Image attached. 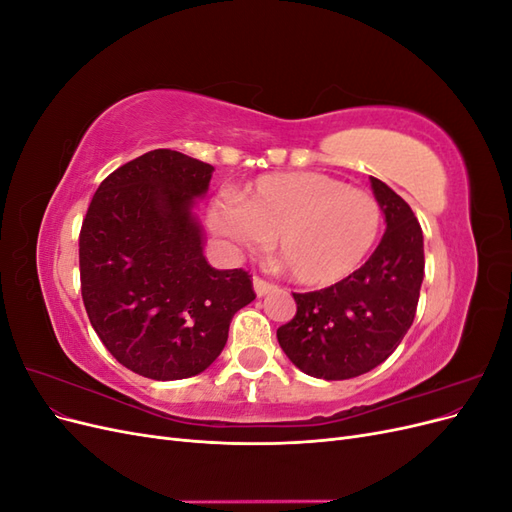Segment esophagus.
<instances>
[{
  "instance_id": "esophagus-1",
  "label": "esophagus",
  "mask_w": 512,
  "mask_h": 512,
  "mask_svg": "<svg viewBox=\"0 0 512 512\" xmlns=\"http://www.w3.org/2000/svg\"><path fill=\"white\" fill-rule=\"evenodd\" d=\"M254 290H256L258 297H265V294H269V292L273 290V284H271V282H267L265 277L254 275Z\"/></svg>"
}]
</instances>
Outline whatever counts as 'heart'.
<instances>
[{
	"mask_svg": "<svg viewBox=\"0 0 512 512\" xmlns=\"http://www.w3.org/2000/svg\"><path fill=\"white\" fill-rule=\"evenodd\" d=\"M215 230L243 250L275 237L277 258L305 286L346 280L374 250L382 226L378 198L322 173L262 175L215 205Z\"/></svg>",
	"mask_w": 512,
	"mask_h": 512,
	"instance_id": "obj_1",
	"label": "heart"
}]
</instances>
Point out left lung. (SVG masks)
Segmentation results:
<instances>
[{"mask_svg": "<svg viewBox=\"0 0 512 512\" xmlns=\"http://www.w3.org/2000/svg\"><path fill=\"white\" fill-rule=\"evenodd\" d=\"M386 218L376 252L346 280L314 292H292L297 314L277 342L307 376L348 380L389 359L414 322L425 275L423 230L389 185L371 177Z\"/></svg>", "mask_w": 512, "mask_h": 512, "instance_id": "1", "label": "left lung"}]
</instances>
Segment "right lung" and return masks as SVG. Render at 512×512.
I'll return each mask as SVG.
<instances>
[{
  "instance_id": "1",
  "label": "right lung",
  "mask_w": 512,
  "mask_h": 512,
  "mask_svg": "<svg viewBox=\"0 0 512 512\" xmlns=\"http://www.w3.org/2000/svg\"><path fill=\"white\" fill-rule=\"evenodd\" d=\"M213 166L153 149L113 170L79 235L81 294L91 327L115 359L151 380L205 371L230 320L256 299L252 275L218 271L203 256L194 198Z\"/></svg>"
}]
</instances>
